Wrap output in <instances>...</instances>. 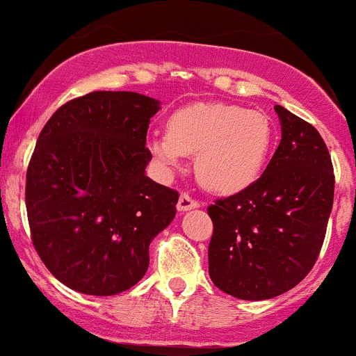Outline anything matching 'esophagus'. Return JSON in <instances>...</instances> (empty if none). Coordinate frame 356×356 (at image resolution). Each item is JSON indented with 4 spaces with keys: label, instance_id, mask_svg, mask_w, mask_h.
Wrapping results in <instances>:
<instances>
[{
    "label": "esophagus",
    "instance_id": "34e87169",
    "mask_svg": "<svg viewBox=\"0 0 356 356\" xmlns=\"http://www.w3.org/2000/svg\"><path fill=\"white\" fill-rule=\"evenodd\" d=\"M198 207H200V201L191 198V196L186 195V193H182V195L179 196V203H177L179 211H188V210H193V208H198Z\"/></svg>",
    "mask_w": 356,
    "mask_h": 356
}]
</instances>
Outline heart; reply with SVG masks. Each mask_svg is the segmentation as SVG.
<instances>
[{"mask_svg": "<svg viewBox=\"0 0 356 356\" xmlns=\"http://www.w3.org/2000/svg\"><path fill=\"white\" fill-rule=\"evenodd\" d=\"M274 131L267 115L227 103H195L168 117L167 134H153L148 148L163 170L195 155L200 182L215 193H239L260 177Z\"/></svg>", "mask_w": 356, "mask_h": 356, "instance_id": "obj_1", "label": "heart"}]
</instances>
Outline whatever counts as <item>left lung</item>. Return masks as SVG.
Here are the masks:
<instances>
[{
	"mask_svg": "<svg viewBox=\"0 0 356 356\" xmlns=\"http://www.w3.org/2000/svg\"><path fill=\"white\" fill-rule=\"evenodd\" d=\"M282 138L264 174L208 207V274L239 300L260 301L300 284L317 261L334 200L329 149L317 129L275 105Z\"/></svg>",
	"mask_w": 356,
	"mask_h": 356,
	"instance_id": "8db88e82",
	"label": "left lung"
}]
</instances>
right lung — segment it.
<instances>
[{
    "instance_id": "1",
    "label": "right lung",
    "mask_w": 356,
    "mask_h": 356,
    "mask_svg": "<svg viewBox=\"0 0 356 356\" xmlns=\"http://www.w3.org/2000/svg\"><path fill=\"white\" fill-rule=\"evenodd\" d=\"M158 110L139 92L95 91L42 127L25 182L29 227L67 288L92 296L131 289L148 270L149 243L174 220L179 193L145 174Z\"/></svg>"
}]
</instances>
